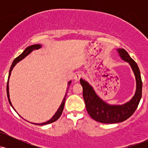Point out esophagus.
<instances>
[{
    "instance_id": "esophagus-1",
    "label": "esophagus",
    "mask_w": 148,
    "mask_h": 148,
    "mask_svg": "<svg viewBox=\"0 0 148 148\" xmlns=\"http://www.w3.org/2000/svg\"><path fill=\"white\" fill-rule=\"evenodd\" d=\"M81 76H82V74H81V72H77L75 74V76H74V80H75L76 81H79Z\"/></svg>"
}]
</instances>
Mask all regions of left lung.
Wrapping results in <instances>:
<instances>
[{"label":"left lung","instance_id":"8db88e82","mask_svg":"<svg viewBox=\"0 0 148 148\" xmlns=\"http://www.w3.org/2000/svg\"><path fill=\"white\" fill-rule=\"evenodd\" d=\"M116 50L120 57L128 62L135 76L136 91L130 101L123 104H110L97 94L88 81L82 78L80 79L88 114L95 120L103 124L118 123L128 119L136 110L142 96V81L138 65L125 49H117Z\"/></svg>","mask_w":148,"mask_h":148}]
</instances>
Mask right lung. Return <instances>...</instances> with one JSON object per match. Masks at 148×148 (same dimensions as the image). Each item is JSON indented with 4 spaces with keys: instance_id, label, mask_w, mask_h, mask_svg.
<instances>
[{
    "instance_id": "1",
    "label": "right lung",
    "mask_w": 148,
    "mask_h": 148,
    "mask_svg": "<svg viewBox=\"0 0 148 148\" xmlns=\"http://www.w3.org/2000/svg\"><path fill=\"white\" fill-rule=\"evenodd\" d=\"M42 48V45H40V44H37V45H31V46H29V47H27L26 49H25L24 51H23V52L22 53L20 56H18L17 58H16L14 59V61H13L12 64L11 65V67H10V72H9V76H8V84H7V95H8V101H9V102L10 103V105H11V106L12 107L13 109L15 111H16V110L14 109V108L13 107L12 104L11 103V101H10V92H9V79H10V75H11V72L12 71L13 68L14 67V66L16 65V63H18L19 61H21L23 60V58H25V57L27 56H28L29 54L31 52H33V51H35V50H38V49H41ZM71 83H72V81H69L68 82V87L67 88V90H66V92H65V95H64V98L63 99H62V103H61L60 106H59L58 109L57 110V111L56 112L55 114L53 115V117L51 118L50 119V120H48V121L47 122H45V123H33V124H35V125H48V124H50V123H53V122H55L56 120H57L60 117L61 114H62V111H63V108H64V102H65V99H66V97H67V92H68V90H69V86H70Z\"/></svg>"
}]
</instances>
